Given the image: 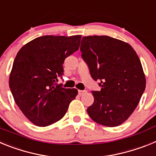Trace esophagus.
Instances as JSON below:
<instances>
[{
	"label": "esophagus",
	"mask_w": 156,
	"mask_h": 156,
	"mask_svg": "<svg viewBox=\"0 0 156 156\" xmlns=\"http://www.w3.org/2000/svg\"><path fill=\"white\" fill-rule=\"evenodd\" d=\"M87 90H78V94H79L80 96H82V95L85 94L87 93Z\"/></svg>",
	"instance_id": "esophagus-1"
}]
</instances>
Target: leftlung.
Here are the masks:
<instances>
[{"mask_svg":"<svg viewBox=\"0 0 156 156\" xmlns=\"http://www.w3.org/2000/svg\"><path fill=\"white\" fill-rule=\"evenodd\" d=\"M80 51L99 91L87 109L94 122L105 126L122 124L133 113L145 90L140 59L127 43L108 36H88L81 41Z\"/></svg>","mask_w":156,"mask_h":156,"instance_id":"1","label":"left lung"}]
</instances>
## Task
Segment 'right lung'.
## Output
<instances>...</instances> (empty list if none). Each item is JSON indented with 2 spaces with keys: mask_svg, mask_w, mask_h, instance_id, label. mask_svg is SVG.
Segmentation results:
<instances>
[{
  "mask_svg": "<svg viewBox=\"0 0 156 156\" xmlns=\"http://www.w3.org/2000/svg\"><path fill=\"white\" fill-rule=\"evenodd\" d=\"M81 36H43L19 50L9 77V87L20 110L38 126L60 120L76 89L57 84L65 59L79 49Z\"/></svg>",
  "mask_w": 156,
  "mask_h": 156,
  "instance_id": "add662e5",
  "label": "right lung"
}]
</instances>
